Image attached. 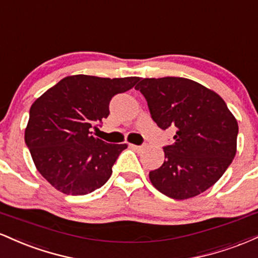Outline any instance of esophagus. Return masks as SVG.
Masks as SVG:
<instances>
[{
    "mask_svg": "<svg viewBox=\"0 0 258 258\" xmlns=\"http://www.w3.org/2000/svg\"><path fill=\"white\" fill-rule=\"evenodd\" d=\"M130 147H131L132 149L138 150V152H141V150H143V146H136V144H130Z\"/></svg>",
    "mask_w": 258,
    "mask_h": 258,
    "instance_id": "esophagus-1",
    "label": "esophagus"
}]
</instances>
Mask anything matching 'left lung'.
<instances>
[{
  "label": "left lung",
  "instance_id": "1",
  "mask_svg": "<svg viewBox=\"0 0 258 258\" xmlns=\"http://www.w3.org/2000/svg\"><path fill=\"white\" fill-rule=\"evenodd\" d=\"M152 119L176 133L164 147L165 161L150 171L153 185L168 198L184 200L212 186L232 164L239 127L223 99L184 78L143 79L136 86Z\"/></svg>",
  "mask_w": 258,
  "mask_h": 258
}]
</instances>
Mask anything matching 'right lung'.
<instances>
[{
    "mask_svg": "<svg viewBox=\"0 0 258 258\" xmlns=\"http://www.w3.org/2000/svg\"><path fill=\"white\" fill-rule=\"evenodd\" d=\"M139 78L68 76L35 100L25 143L36 168L55 189L86 195L104 185L126 144H110L90 130L109 116V103Z\"/></svg>",
    "mask_w": 258,
    "mask_h": 258,
    "instance_id": "add662e5",
    "label": "right lung"
}]
</instances>
